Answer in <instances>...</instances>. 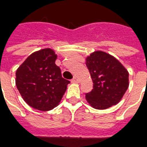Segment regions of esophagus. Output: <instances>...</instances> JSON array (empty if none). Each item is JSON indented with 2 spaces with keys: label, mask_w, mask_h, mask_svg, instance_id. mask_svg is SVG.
<instances>
[{
  "label": "esophagus",
  "mask_w": 147,
  "mask_h": 147,
  "mask_svg": "<svg viewBox=\"0 0 147 147\" xmlns=\"http://www.w3.org/2000/svg\"><path fill=\"white\" fill-rule=\"evenodd\" d=\"M71 82H72V83H79L80 80L78 79L77 77H74L72 80H71Z\"/></svg>",
  "instance_id": "esophagus-1"
}]
</instances>
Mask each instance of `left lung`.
I'll use <instances>...</instances> for the list:
<instances>
[{"label": "left lung", "instance_id": "1", "mask_svg": "<svg viewBox=\"0 0 147 147\" xmlns=\"http://www.w3.org/2000/svg\"><path fill=\"white\" fill-rule=\"evenodd\" d=\"M94 89L86 94L92 107L105 110L119 103L129 86V73L113 56L97 51L86 58Z\"/></svg>", "mask_w": 147, "mask_h": 147}]
</instances>
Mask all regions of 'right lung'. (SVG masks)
Returning a JSON list of instances; mask_svg holds the SVG:
<instances>
[{
	"label": "right lung",
	"instance_id": "obj_1",
	"mask_svg": "<svg viewBox=\"0 0 147 147\" xmlns=\"http://www.w3.org/2000/svg\"><path fill=\"white\" fill-rule=\"evenodd\" d=\"M57 57L52 49H42L31 53L16 71L17 88L24 100L36 110H53L70 84L56 65Z\"/></svg>",
	"mask_w": 147,
	"mask_h": 147
}]
</instances>
